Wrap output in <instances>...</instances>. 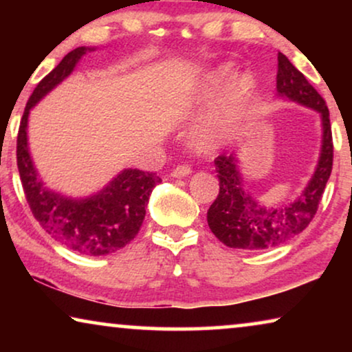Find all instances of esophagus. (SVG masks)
Here are the masks:
<instances>
[{
    "mask_svg": "<svg viewBox=\"0 0 352 352\" xmlns=\"http://www.w3.org/2000/svg\"><path fill=\"white\" fill-rule=\"evenodd\" d=\"M190 173H192L190 166H187V165H182V166H176L175 170L171 171V176H173V177H177V179H181V177H186V176H189Z\"/></svg>",
    "mask_w": 352,
    "mask_h": 352,
    "instance_id": "esophagus-1",
    "label": "esophagus"
}]
</instances>
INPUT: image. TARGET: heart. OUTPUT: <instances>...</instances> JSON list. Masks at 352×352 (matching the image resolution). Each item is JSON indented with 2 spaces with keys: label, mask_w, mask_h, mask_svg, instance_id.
<instances>
[{
  "label": "heart",
  "mask_w": 352,
  "mask_h": 352,
  "mask_svg": "<svg viewBox=\"0 0 352 352\" xmlns=\"http://www.w3.org/2000/svg\"><path fill=\"white\" fill-rule=\"evenodd\" d=\"M230 75L232 74L229 67H218L208 74L197 94V102H210L214 96H218ZM226 86L192 133L195 141L204 147H218L228 141L230 134L243 122L252 109L254 94H256V81L252 75L243 74L235 76Z\"/></svg>",
  "instance_id": "1"
}]
</instances>
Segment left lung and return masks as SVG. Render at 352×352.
<instances>
[{"label": "left lung", "mask_w": 352, "mask_h": 352, "mask_svg": "<svg viewBox=\"0 0 352 352\" xmlns=\"http://www.w3.org/2000/svg\"><path fill=\"white\" fill-rule=\"evenodd\" d=\"M277 59V98L316 110L320 115L319 160L311 179L295 200L266 205L245 187L239 153L216 158L219 194L206 213V221L211 232L229 248L267 250L302 232L314 218L333 165L330 113L325 100L285 54L278 52Z\"/></svg>", "instance_id": "left-lung-1"}]
</instances>
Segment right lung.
<instances>
[{
    "label": "right lung",
    "mask_w": 352,
    "mask_h": 352,
    "mask_svg": "<svg viewBox=\"0 0 352 352\" xmlns=\"http://www.w3.org/2000/svg\"><path fill=\"white\" fill-rule=\"evenodd\" d=\"M96 47L70 51L33 91L23 112L17 136V168L27 201L35 219L64 247L86 256H104L123 248L141 229L157 173L124 168L102 189L86 197H69L46 186L28 147L30 110L56 86L74 74L81 57Z\"/></svg>",
    "instance_id": "add662e5"
}]
</instances>
